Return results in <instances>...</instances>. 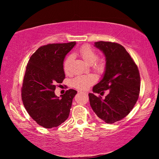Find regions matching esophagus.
Segmentation results:
<instances>
[{"mask_svg":"<svg viewBox=\"0 0 159 159\" xmlns=\"http://www.w3.org/2000/svg\"><path fill=\"white\" fill-rule=\"evenodd\" d=\"M80 93H84V94H85V93H83V92H80Z\"/></svg>","mask_w":159,"mask_h":159,"instance_id":"esophagus-1","label":"esophagus"}]
</instances>
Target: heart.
Wrapping results in <instances>:
<instances>
[{"label": "heart", "instance_id": "obj_1", "mask_svg": "<svg viewBox=\"0 0 159 159\" xmlns=\"http://www.w3.org/2000/svg\"><path fill=\"white\" fill-rule=\"evenodd\" d=\"M80 57L92 66V68L98 73H102L105 70L106 63L102 59H98V55L95 50L88 45H84L79 50ZM73 60V55L67 56L63 63V68L66 73H69L70 65ZM96 81V76L93 74L87 75H79L72 80V85L74 88L80 90H86L88 87Z\"/></svg>", "mask_w": 159, "mask_h": 159}]
</instances>
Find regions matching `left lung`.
I'll return each mask as SVG.
<instances>
[{
    "instance_id": "8db88e82",
    "label": "left lung",
    "mask_w": 159,
    "mask_h": 159,
    "mask_svg": "<svg viewBox=\"0 0 159 159\" xmlns=\"http://www.w3.org/2000/svg\"><path fill=\"white\" fill-rule=\"evenodd\" d=\"M95 46L106 57V71L103 79L93 87L94 93L109 91L102 99L89 93L93 111L100 119L113 124L127 116L139 98L140 74L139 69L124 46L116 42H96Z\"/></svg>"
}]
</instances>
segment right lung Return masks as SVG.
I'll return each instance as SVG.
<instances>
[{"label": "right lung", "instance_id": "add662e5", "mask_svg": "<svg viewBox=\"0 0 159 159\" xmlns=\"http://www.w3.org/2000/svg\"><path fill=\"white\" fill-rule=\"evenodd\" d=\"M75 42L40 46L26 65L21 88L23 104L32 119L45 128L59 126L69 116L77 92L68 89L59 98L55 90L65 79L63 63Z\"/></svg>", "mask_w": 159, "mask_h": 159}]
</instances>
